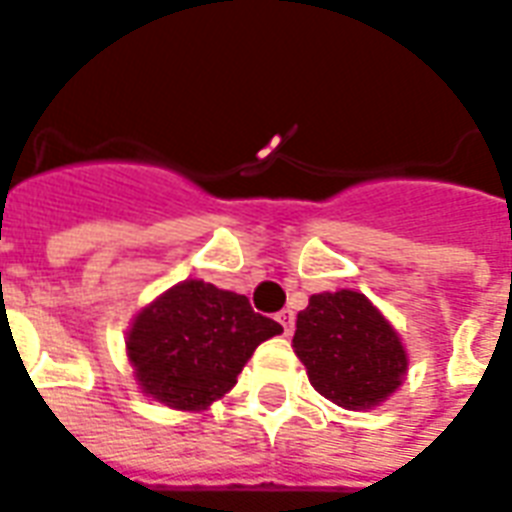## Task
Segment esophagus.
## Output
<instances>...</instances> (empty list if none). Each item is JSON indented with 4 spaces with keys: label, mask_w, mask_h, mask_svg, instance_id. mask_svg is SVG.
Returning <instances> with one entry per match:
<instances>
[{
    "label": "esophagus",
    "mask_w": 512,
    "mask_h": 512,
    "mask_svg": "<svg viewBox=\"0 0 512 512\" xmlns=\"http://www.w3.org/2000/svg\"><path fill=\"white\" fill-rule=\"evenodd\" d=\"M276 319H279V325H282L284 335H292V327H295V314H292L290 308L279 311V314H276Z\"/></svg>",
    "instance_id": "obj_1"
}]
</instances>
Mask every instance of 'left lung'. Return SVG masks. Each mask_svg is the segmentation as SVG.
<instances>
[{
    "instance_id": "1",
    "label": "left lung",
    "mask_w": 512,
    "mask_h": 512,
    "mask_svg": "<svg viewBox=\"0 0 512 512\" xmlns=\"http://www.w3.org/2000/svg\"><path fill=\"white\" fill-rule=\"evenodd\" d=\"M292 346L319 395L349 411L384 403L408 368L392 325L351 290L311 295L295 322Z\"/></svg>"
}]
</instances>
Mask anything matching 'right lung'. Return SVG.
Listing matches in <instances>:
<instances>
[{
	"label": "right lung",
	"mask_w": 512,
	"mask_h": 512,
	"mask_svg": "<svg viewBox=\"0 0 512 512\" xmlns=\"http://www.w3.org/2000/svg\"><path fill=\"white\" fill-rule=\"evenodd\" d=\"M282 333L249 300L214 284L182 282L147 306L128 333V360L147 395L179 411L222 397L252 351Z\"/></svg>",
	"instance_id": "obj_1"
}]
</instances>
